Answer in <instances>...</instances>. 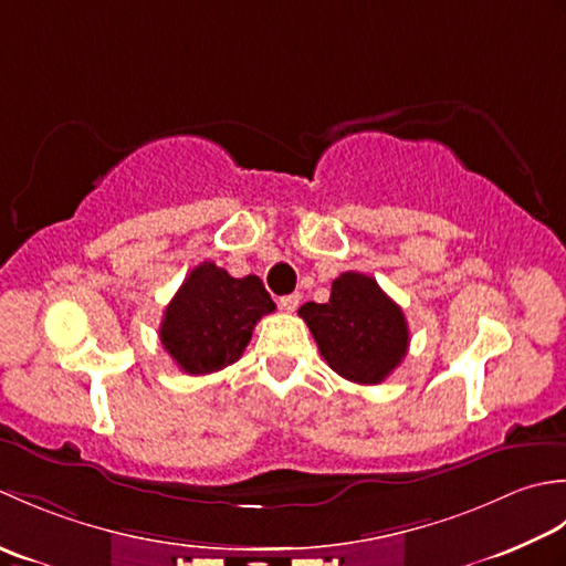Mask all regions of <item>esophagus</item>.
<instances>
[{
	"label": "esophagus",
	"instance_id": "34e87169",
	"mask_svg": "<svg viewBox=\"0 0 566 566\" xmlns=\"http://www.w3.org/2000/svg\"><path fill=\"white\" fill-rule=\"evenodd\" d=\"M281 310H285V313H295L297 305H300V295L297 293H291V295H283L281 297Z\"/></svg>",
	"mask_w": 566,
	"mask_h": 566
}]
</instances>
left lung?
<instances>
[{
    "label": "left lung",
    "instance_id": "obj_1",
    "mask_svg": "<svg viewBox=\"0 0 566 566\" xmlns=\"http://www.w3.org/2000/svg\"><path fill=\"white\" fill-rule=\"evenodd\" d=\"M297 315L307 322L332 371L354 384H380L408 354L406 315L371 275L342 273L327 303H305Z\"/></svg>",
    "mask_w": 566,
    "mask_h": 566
}]
</instances>
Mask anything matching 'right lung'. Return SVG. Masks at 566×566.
Here are the masks:
<instances>
[{"label":"right lung","mask_w":566,"mask_h":566,"mask_svg":"<svg viewBox=\"0 0 566 566\" xmlns=\"http://www.w3.org/2000/svg\"><path fill=\"white\" fill-rule=\"evenodd\" d=\"M275 305L259 275L234 279L205 261L178 287L160 322V344L190 376L239 361L256 322Z\"/></svg>","instance_id":"add662e5"}]
</instances>
